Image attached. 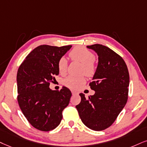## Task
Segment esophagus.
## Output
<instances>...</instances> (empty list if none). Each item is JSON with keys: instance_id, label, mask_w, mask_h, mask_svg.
Listing matches in <instances>:
<instances>
[{"instance_id": "obj_1", "label": "esophagus", "mask_w": 147, "mask_h": 147, "mask_svg": "<svg viewBox=\"0 0 147 147\" xmlns=\"http://www.w3.org/2000/svg\"><path fill=\"white\" fill-rule=\"evenodd\" d=\"M72 95H76V94H78V92L75 91V90H71Z\"/></svg>"}]
</instances>
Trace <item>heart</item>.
Returning a JSON list of instances; mask_svg holds the SVG:
<instances>
[{"label": "heart", "mask_w": 147, "mask_h": 147, "mask_svg": "<svg viewBox=\"0 0 147 147\" xmlns=\"http://www.w3.org/2000/svg\"><path fill=\"white\" fill-rule=\"evenodd\" d=\"M69 57L72 61H77L82 64L80 73L88 77H91L95 74L97 65L94 60V54L88 49L82 46L75 47L69 52ZM67 61L64 57L61 58L58 61V69L61 74H65L67 69ZM85 82L83 76L67 77L63 80V84L72 89H77Z\"/></svg>", "instance_id": "b5f03b06"}]
</instances>
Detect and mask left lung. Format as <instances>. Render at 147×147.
Masks as SVG:
<instances>
[{
    "mask_svg": "<svg viewBox=\"0 0 147 147\" xmlns=\"http://www.w3.org/2000/svg\"><path fill=\"white\" fill-rule=\"evenodd\" d=\"M98 55V65L89 84L93 95L85 97L76 106L82 123L95 131L109 127L125 106L128 98L129 75L124 60L108 47L88 46Z\"/></svg>",
    "mask_w": 147,
    "mask_h": 147,
    "instance_id": "1",
    "label": "left lung"
}]
</instances>
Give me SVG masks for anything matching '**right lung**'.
I'll return each mask as SVG.
<instances>
[{"label":"right lung","mask_w":147,"mask_h":147,"mask_svg":"<svg viewBox=\"0 0 147 147\" xmlns=\"http://www.w3.org/2000/svg\"><path fill=\"white\" fill-rule=\"evenodd\" d=\"M71 48L41 45L28 54L18 69V104L30 125L41 131L55 129L69 103V88L53 90L49 86L59 74L58 61Z\"/></svg>","instance_id":"1"}]
</instances>
